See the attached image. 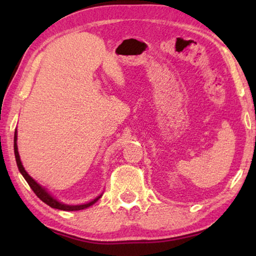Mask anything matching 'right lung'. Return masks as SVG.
I'll use <instances>...</instances> for the list:
<instances>
[{
	"label": "right lung",
	"mask_w": 256,
	"mask_h": 256,
	"mask_svg": "<svg viewBox=\"0 0 256 256\" xmlns=\"http://www.w3.org/2000/svg\"><path fill=\"white\" fill-rule=\"evenodd\" d=\"M14 154H16V164H18V168L21 174L24 177V180H27V183L29 184L30 188L34 190V193L36 194V196L40 198V200L46 203L47 206H50V208H54V209H58V210H64V211H76V210H82V209H86V208H88L90 206H92L94 202H97L100 196H98L92 200V202L89 203H86V204H80V206H68V204H63V203L58 202V200H55V198L50 196V194L47 192L45 188H42V186L37 183L36 180L34 178H32L28 175V172L24 170V168L22 166V164H21V160H20V156L18 152V146H16V131L14 133Z\"/></svg>",
	"instance_id": "add662e5"
}]
</instances>
